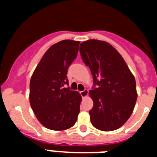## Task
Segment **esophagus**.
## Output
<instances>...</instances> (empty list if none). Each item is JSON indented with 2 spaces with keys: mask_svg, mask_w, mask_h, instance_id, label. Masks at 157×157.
Segmentation results:
<instances>
[{
  "mask_svg": "<svg viewBox=\"0 0 157 157\" xmlns=\"http://www.w3.org/2000/svg\"><path fill=\"white\" fill-rule=\"evenodd\" d=\"M88 94H89V91L87 90H84L82 91H80V94H81L82 98H86L87 96H88Z\"/></svg>",
  "mask_w": 157,
  "mask_h": 157,
  "instance_id": "obj_1",
  "label": "esophagus"
}]
</instances>
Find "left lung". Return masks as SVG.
<instances>
[{
    "label": "left lung",
    "mask_w": 157,
    "mask_h": 157,
    "mask_svg": "<svg viewBox=\"0 0 157 157\" xmlns=\"http://www.w3.org/2000/svg\"><path fill=\"white\" fill-rule=\"evenodd\" d=\"M79 51L97 86L89 92L94 101L89 112L91 123L102 131L117 130L127 121L135 106V78L120 52L106 41H83Z\"/></svg>",
    "instance_id": "left-lung-1"
}]
</instances>
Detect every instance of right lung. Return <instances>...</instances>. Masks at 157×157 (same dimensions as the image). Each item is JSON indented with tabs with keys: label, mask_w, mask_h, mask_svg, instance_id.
I'll use <instances>...</instances> for the list:
<instances>
[{
	"label": "right lung",
	"mask_w": 157,
	"mask_h": 157,
	"mask_svg": "<svg viewBox=\"0 0 157 157\" xmlns=\"http://www.w3.org/2000/svg\"><path fill=\"white\" fill-rule=\"evenodd\" d=\"M79 43L63 40L52 45L30 78V106L38 121L49 130H67L77 121L81 95L63 86L68 84L67 69L77 57Z\"/></svg>",
	"instance_id": "1"
}]
</instances>
